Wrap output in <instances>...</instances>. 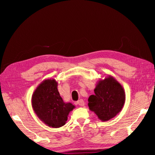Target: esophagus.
Listing matches in <instances>:
<instances>
[{
    "label": "esophagus",
    "mask_w": 155,
    "mask_h": 155,
    "mask_svg": "<svg viewBox=\"0 0 155 155\" xmlns=\"http://www.w3.org/2000/svg\"><path fill=\"white\" fill-rule=\"evenodd\" d=\"M77 104L79 106H83L84 104H85V102H84V101H83V99H80V100H78V101H77Z\"/></svg>",
    "instance_id": "1"
}]
</instances>
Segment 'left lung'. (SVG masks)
Here are the masks:
<instances>
[{"mask_svg": "<svg viewBox=\"0 0 155 155\" xmlns=\"http://www.w3.org/2000/svg\"><path fill=\"white\" fill-rule=\"evenodd\" d=\"M94 93L89 97L88 107L101 121H108L122 111L125 103V91L121 84L112 76L100 79Z\"/></svg>", "mask_w": 155, "mask_h": 155, "instance_id": "left-lung-1", "label": "left lung"}]
</instances>
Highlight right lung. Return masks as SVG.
Listing matches in <instances>:
<instances>
[{"instance_id": "add662e5", "label": "right lung", "mask_w": 155, "mask_h": 155, "mask_svg": "<svg viewBox=\"0 0 155 155\" xmlns=\"http://www.w3.org/2000/svg\"><path fill=\"white\" fill-rule=\"evenodd\" d=\"M58 82L54 78L43 81L31 97V105L38 118L49 127L59 128L68 120L70 112L75 108L70 103H65L57 89Z\"/></svg>"}]
</instances>
